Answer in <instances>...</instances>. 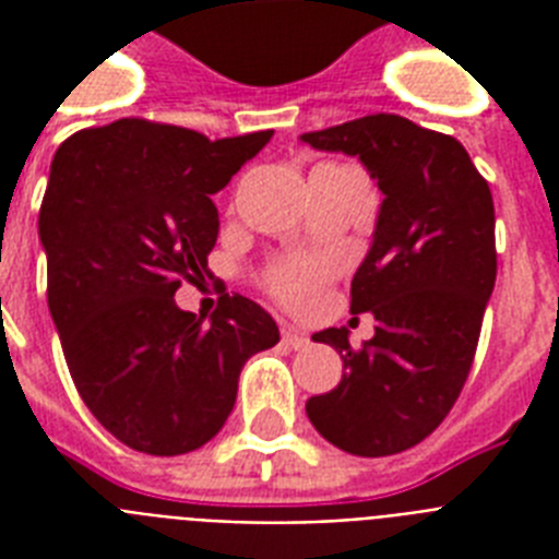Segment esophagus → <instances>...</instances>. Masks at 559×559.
Returning a JSON list of instances; mask_svg holds the SVG:
<instances>
[{
    "mask_svg": "<svg viewBox=\"0 0 559 559\" xmlns=\"http://www.w3.org/2000/svg\"><path fill=\"white\" fill-rule=\"evenodd\" d=\"M281 340H284V345H287V348H293V350H301V348H307V345H310V340H307L305 333L293 331V328H284V331H281Z\"/></svg>",
    "mask_w": 559,
    "mask_h": 559,
    "instance_id": "1",
    "label": "esophagus"
}]
</instances>
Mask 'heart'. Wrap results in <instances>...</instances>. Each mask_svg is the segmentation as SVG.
I'll return each mask as SVG.
<instances>
[{"label": "heart", "mask_w": 559, "mask_h": 559, "mask_svg": "<svg viewBox=\"0 0 559 559\" xmlns=\"http://www.w3.org/2000/svg\"><path fill=\"white\" fill-rule=\"evenodd\" d=\"M333 263L324 258H289L275 263L266 275V287L289 310H310L331 281Z\"/></svg>", "instance_id": "obj_1"}]
</instances>
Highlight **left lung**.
Listing matches in <instances>:
<instances>
[{"instance_id": "obj_1", "label": "left lung", "mask_w": 559, "mask_h": 559, "mask_svg": "<svg viewBox=\"0 0 559 559\" xmlns=\"http://www.w3.org/2000/svg\"><path fill=\"white\" fill-rule=\"evenodd\" d=\"M301 142L357 156L382 191L350 281V313H371L377 328L362 348L345 328L313 333L340 350L342 380L307 400V417L350 455H394L441 426L473 368L496 284L493 197L461 142L403 116L377 112Z\"/></svg>"}]
</instances>
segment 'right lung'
<instances>
[{
  "instance_id": "add662e5",
  "label": "right lung",
  "mask_w": 559,
  "mask_h": 559,
  "mask_svg": "<svg viewBox=\"0 0 559 559\" xmlns=\"http://www.w3.org/2000/svg\"><path fill=\"white\" fill-rule=\"evenodd\" d=\"M272 130L211 142L197 130L121 118L55 153L39 205L48 310L74 389L130 450L182 455L223 429L246 359L278 324L246 296L186 313L182 281L209 275L219 217L211 193Z\"/></svg>"
}]
</instances>
